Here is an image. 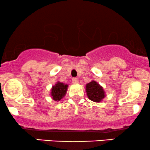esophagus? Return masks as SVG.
<instances>
[{"label": "esophagus", "mask_w": 150, "mask_h": 150, "mask_svg": "<svg viewBox=\"0 0 150 150\" xmlns=\"http://www.w3.org/2000/svg\"><path fill=\"white\" fill-rule=\"evenodd\" d=\"M71 82H72L73 84H77L79 81H78V79H76V78H73L72 80H71Z\"/></svg>", "instance_id": "1"}]
</instances>
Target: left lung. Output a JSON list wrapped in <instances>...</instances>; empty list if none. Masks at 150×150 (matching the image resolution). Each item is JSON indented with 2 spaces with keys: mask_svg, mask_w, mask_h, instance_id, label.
<instances>
[{
  "mask_svg": "<svg viewBox=\"0 0 150 150\" xmlns=\"http://www.w3.org/2000/svg\"><path fill=\"white\" fill-rule=\"evenodd\" d=\"M86 92L89 100L96 103L100 102L105 97L103 87L95 81H91L86 85Z\"/></svg>",
  "mask_w": 150,
  "mask_h": 150,
  "instance_id": "1",
  "label": "left lung"
}]
</instances>
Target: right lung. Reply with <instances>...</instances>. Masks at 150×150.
Instances as JSON below:
<instances>
[{
    "mask_svg": "<svg viewBox=\"0 0 150 150\" xmlns=\"http://www.w3.org/2000/svg\"><path fill=\"white\" fill-rule=\"evenodd\" d=\"M67 87V85L58 81L55 85L52 86V88L51 89L52 98L55 101L61 100L65 96Z\"/></svg>",
    "mask_w": 150,
    "mask_h": 150,
    "instance_id": "right-lung-1",
    "label": "right lung"
}]
</instances>
